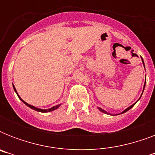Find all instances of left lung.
Instances as JSON below:
<instances>
[{
    "instance_id": "1",
    "label": "left lung",
    "mask_w": 155,
    "mask_h": 155,
    "mask_svg": "<svg viewBox=\"0 0 155 155\" xmlns=\"http://www.w3.org/2000/svg\"><path fill=\"white\" fill-rule=\"evenodd\" d=\"M142 63H143V65H144V61H143V59H142ZM144 67H145V65H144ZM145 85H146V83H145V84H144V88H145ZM144 88H143V91H144ZM142 93H143V92H142ZM141 97H142V96H141ZM134 104H135V103L134 104H132V105H131V106H130V107H129V108H126V109H125V110L123 111V112H122V113H125V112H127L128 110H130V108H133V107H134ZM99 108V110H100V111H101L102 113H106V114H108V113H107V112H106V111L104 110V109H102V108ZM121 113H120V114H121Z\"/></svg>"
}]
</instances>
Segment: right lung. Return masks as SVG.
<instances>
[{
    "label": "right lung",
    "mask_w": 155,
    "mask_h": 155,
    "mask_svg": "<svg viewBox=\"0 0 155 155\" xmlns=\"http://www.w3.org/2000/svg\"><path fill=\"white\" fill-rule=\"evenodd\" d=\"M13 89H14V91H15V92L17 93V95H18V97H19V99L21 101L23 102V103L25 104V105H27L29 108H32V109H34V110L35 111H38V112H41V113H47V112H51V111L53 110H55V109H57V108L59 107V106L61 105V104H58V105H56V106H54V107H52V108H49V109H42V108H36V107H35V106H33V105H30V104H27L25 101H24L20 97H19V95L18 94V92H17V90H16L15 87H14V85L13 84Z\"/></svg>",
    "instance_id": "add662e5"
}]
</instances>
